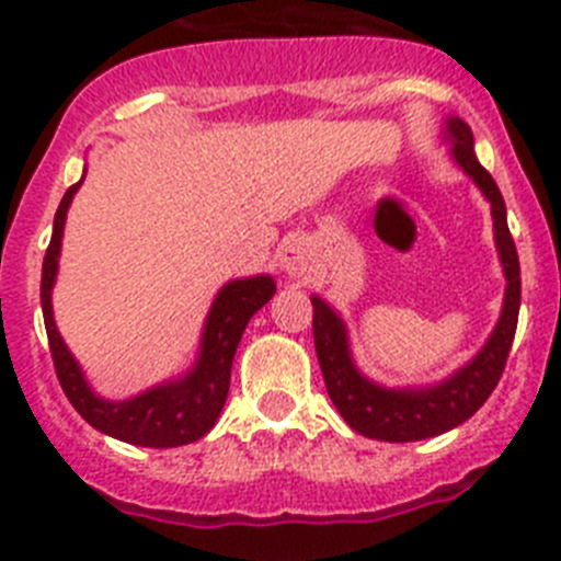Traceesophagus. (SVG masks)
<instances>
[{
    "instance_id": "1",
    "label": "esophagus",
    "mask_w": 561,
    "mask_h": 561,
    "mask_svg": "<svg viewBox=\"0 0 561 561\" xmlns=\"http://www.w3.org/2000/svg\"><path fill=\"white\" fill-rule=\"evenodd\" d=\"M279 263H282V268H285L290 276H301L307 271L305 249H301L298 243H287L285 249L279 251Z\"/></svg>"
}]
</instances>
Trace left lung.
Returning a JSON list of instances; mask_svg holds the SVG:
<instances>
[{
    "label": "left lung",
    "mask_w": 561,
    "mask_h": 561,
    "mask_svg": "<svg viewBox=\"0 0 561 561\" xmlns=\"http://www.w3.org/2000/svg\"><path fill=\"white\" fill-rule=\"evenodd\" d=\"M448 133L454 138L457 162L473 176L481 193L493 204L495 243H499L506 282H510L499 327H495L493 337L486 340L479 357L437 387L385 390V387L374 385L357 374L352 357H348L343 323L321 298H312V334H316V354L323 370V381H327L329 399L334 401L343 421L354 432L374 439H387V443L437 437V434L468 421L490 399V392L495 390L501 374H504L512 340H515L517 312H520V263H517L515 240L506 227L504 196H501L490 171L481 169V162L476 160L473 135H470L468 124L451 118Z\"/></svg>",
    "instance_id": "8db88e82"
}]
</instances>
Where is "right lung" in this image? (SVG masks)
<instances>
[{"mask_svg":"<svg viewBox=\"0 0 561 561\" xmlns=\"http://www.w3.org/2000/svg\"><path fill=\"white\" fill-rule=\"evenodd\" d=\"M77 187H80V182L68 187L60 207H57L55 229H51L44 271H41V307H44L46 337H49L57 381H60L71 407L93 428L110 434V437L146 448H174L193 443V439L204 437L209 428L216 426L218 415H221L229 392V376H232V359L234 352H238L240 337H243V329L251 321V316L271 301L276 290L274 279L254 276V279L229 282L218 293L216 305L209 310L207 327H204L202 357H198V365L185 379L176 381V385L154 387L144 396L122 401V404L96 399L88 390L75 357L62 345L55 318H51V285H55L57 274L62 224H66V209Z\"/></svg>","mask_w":561,"mask_h":561,"instance_id":"1","label":"right lung"}]
</instances>
